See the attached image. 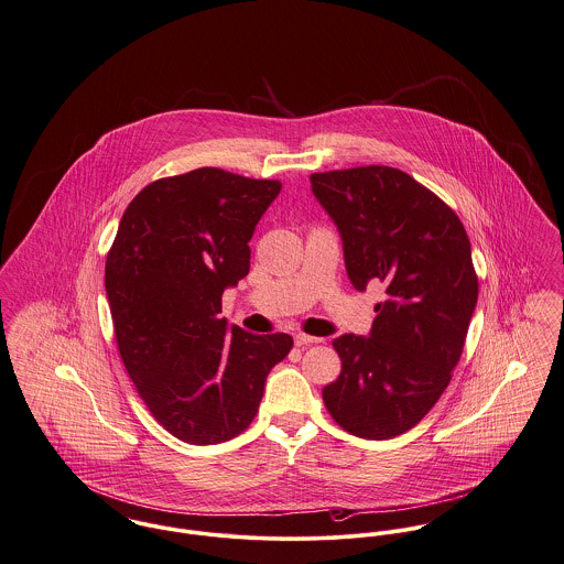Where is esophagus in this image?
<instances>
[{
	"instance_id": "esophagus-1",
	"label": "esophagus",
	"mask_w": 564,
	"mask_h": 564,
	"mask_svg": "<svg viewBox=\"0 0 564 564\" xmlns=\"http://www.w3.org/2000/svg\"><path fill=\"white\" fill-rule=\"evenodd\" d=\"M315 343H322V338H317V336H308V334H296V345H299V347L315 345Z\"/></svg>"
}]
</instances>
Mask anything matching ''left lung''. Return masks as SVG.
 I'll return each instance as SVG.
<instances>
[{
  "mask_svg": "<svg viewBox=\"0 0 564 564\" xmlns=\"http://www.w3.org/2000/svg\"><path fill=\"white\" fill-rule=\"evenodd\" d=\"M311 185L354 288H386L368 338L332 340L343 366L324 404L343 431L392 438L424 420L460 362L479 292L470 242L458 215L398 167L315 172Z\"/></svg>",
  "mask_w": 564,
  "mask_h": 564,
  "instance_id": "1",
  "label": "left lung"
}]
</instances>
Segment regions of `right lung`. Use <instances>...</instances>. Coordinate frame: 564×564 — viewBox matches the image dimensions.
<instances>
[{
  "instance_id": "right-lung-1",
  "label": "right lung",
  "mask_w": 564,
  "mask_h": 564,
  "mask_svg": "<svg viewBox=\"0 0 564 564\" xmlns=\"http://www.w3.org/2000/svg\"><path fill=\"white\" fill-rule=\"evenodd\" d=\"M281 183L198 167L149 183L106 256V294L123 366L151 415L192 445L245 431L290 334L228 330L224 290L249 272V240Z\"/></svg>"
}]
</instances>
